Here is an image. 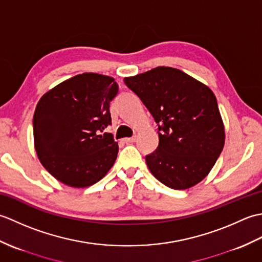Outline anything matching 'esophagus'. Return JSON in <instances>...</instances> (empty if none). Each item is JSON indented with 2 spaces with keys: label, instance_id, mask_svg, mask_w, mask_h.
<instances>
[{
  "label": "esophagus",
  "instance_id": "esophagus-1",
  "mask_svg": "<svg viewBox=\"0 0 262 262\" xmlns=\"http://www.w3.org/2000/svg\"><path fill=\"white\" fill-rule=\"evenodd\" d=\"M125 143H128V144H129V143H134L135 141H136V136H134V137H128V138H125Z\"/></svg>",
  "mask_w": 262,
  "mask_h": 262
}]
</instances>
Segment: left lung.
<instances>
[{
	"mask_svg": "<svg viewBox=\"0 0 262 262\" xmlns=\"http://www.w3.org/2000/svg\"><path fill=\"white\" fill-rule=\"evenodd\" d=\"M124 81L159 125V146L145 157L151 173L177 190L204 180L225 143L223 119L213 91L185 72L168 66Z\"/></svg>",
	"mask_w": 262,
	"mask_h": 262,
	"instance_id": "obj_1",
	"label": "left lung"
}]
</instances>
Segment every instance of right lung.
I'll use <instances>...</instances> for the list:
<instances>
[{
    "label": "right lung",
    "instance_id": "right-lung-1",
    "mask_svg": "<svg viewBox=\"0 0 262 262\" xmlns=\"http://www.w3.org/2000/svg\"><path fill=\"white\" fill-rule=\"evenodd\" d=\"M118 93L114 77L77 74L47 91L33 115V143L43 168L64 185L85 188L113 168L118 143L110 133V102Z\"/></svg>",
    "mask_w": 262,
    "mask_h": 262
}]
</instances>
